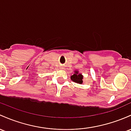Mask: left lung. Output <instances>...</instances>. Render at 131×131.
Returning <instances> with one entry per match:
<instances>
[{
	"label": "left lung",
	"mask_w": 131,
	"mask_h": 131,
	"mask_svg": "<svg viewBox=\"0 0 131 131\" xmlns=\"http://www.w3.org/2000/svg\"><path fill=\"white\" fill-rule=\"evenodd\" d=\"M83 74L79 72L78 70H75L74 72V74L72 76H71V81H73L76 83H78V84H82L83 83Z\"/></svg>",
	"instance_id": "obj_1"
}]
</instances>
